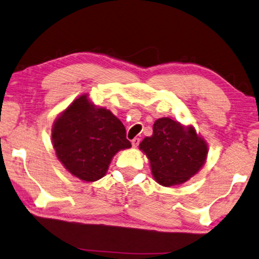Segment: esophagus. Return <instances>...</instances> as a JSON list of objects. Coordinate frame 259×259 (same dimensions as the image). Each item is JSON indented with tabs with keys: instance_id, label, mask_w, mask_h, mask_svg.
I'll use <instances>...</instances> for the list:
<instances>
[{
	"instance_id": "obj_1",
	"label": "esophagus",
	"mask_w": 259,
	"mask_h": 259,
	"mask_svg": "<svg viewBox=\"0 0 259 259\" xmlns=\"http://www.w3.org/2000/svg\"><path fill=\"white\" fill-rule=\"evenodd\" d=\"M139 143H140V139L139 138H134L132 140V146L134 147V148H137V147L139 146Z\"/></svg>"
}]
</instances>
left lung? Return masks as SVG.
I'll use <instances>...</instances> for the list:
<instances>
[{
  "instance_id": "left-lung-1",
  "label": "left lung",
  "mask_w": 259,
  "mask_h": 259,
  "mask_svg": "<svg viewBox=\"0 0 259 259\" xmlns=\"http://www.w3.org/2000/svg\"><path fill=\"white\" fill-rule=\"evenodd\" d=\"M150 162L152 174L163 186L178 185L190 180L204 165L207 145L192 126L184 127L170 118L154 122L153 135L139 146Z\"/></svg>"
}]
</instances>
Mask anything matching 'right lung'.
Instances as JSON below:
<instances>
[{"instance_id": "add662e5", "label": "right lung", "mask_w": 259, "mask_h": 259, "mask_svg": "<svg viewBox=\"0 0 259 259\" xmlns=\"http://www.w3.org/2000/svg\"><path fill=\"white\" fill-rule=\"evenodd\" d=\"M52 141L57 156L71 175L85 182L105 176L119 150L132 147L122 122L84 94L55 119Z\"/></svg>"}]
</instances>
